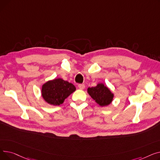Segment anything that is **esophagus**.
<instances>
[{
	"mask_svg": "<svg viewBox=\"0 0 160 160\" xmlns=\"http://www.w3.org/2000/svg\"><path fill=\"white\" fill-rule=\"evenodd\" d=\"M78 88H79L80 89L82 90V89H83L85 88V86H84V84H79L78 85Z\"/></svg>",
	"mask_w": 160,
	"mask_h": 160,
	"instance_id": "esophagus-1",
	"label": "esophagus"
}]
</instances>
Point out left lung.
Listing matches in <instances>:
<instances>
[{
	"mask_svg": "<svg viewBox=\"0 0 160 160\" xmlns=\"http://www.w3.org/2000/svg\"><path fill=\"white\" fill-rule=\"evenodd\" d=\"M88 93L100 106L104 107L110 104L114 94L103 83H98L95 87L88 88Z\"/></svg>",
	"mask_w": 160,
	"mask_h": 160,
	"instance_id": "1",
	"label": "left lung"
}]
</instances>
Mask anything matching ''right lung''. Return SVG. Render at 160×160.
<instances>
[{
	"label": "right lung",
	"mask_w": 160,
	"mask_h": 160,
	"mask_svg": "<svg viewBox=\"0 0 160 160\" xmlns=\"http://www.w3.org/2000/svg\"><path fill=\"white\" fill-rule=\"evenodd\" d=\"M75 91L76 88L72 83L58 78L48 80L42 85L41 96L48 104L59 106Z\"/></svg>",
	"instance_id": "right-lung-1"
}]
</instances>
